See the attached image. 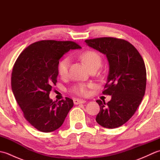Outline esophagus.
<instances>
[{
    "label": "esophagus",
    "instance_id": "1",
    "mask_svg": "<svg viewBox=\"0 0 160 160\" xmlns=\"http://www.w3.org/2000/svg\"><path fill=\"white\" fill-rule=\"evenodd\" d=\"M86 101L84 100H81V99H74L73 100V103L75 104H84L85 103Z\"/></svg>",
    "mask_w": 160,
    "mask_h": 160
}]
</instances>
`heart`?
I'll list each match as a JSON object with an SVG mask.
<instances>
[{
    "mask_svg": "<svg viewBox=\"0 0 160 160\" xmlns=\"http://www.w3.org/2000/svg\"><path fill=\"white\" fill-rule=\"evenodd\" d=\"M80 58L88 67L89 69L92 68H99L102 63V58L99 53L94 51H87L84 52L80 56ZM69 60L68 58L63 59L58 64V71L61 78H64L67 76L69 69ZM87 86L84 84H79L73 88V91L76 94L85 96L87 94Z\"/></svg>",
    "mask_w": 160,
    "mask_h": 160,
    "instance_id": "1",
    "label": "heart"
}]
</instances>
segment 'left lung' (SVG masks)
<instances>
[{
	"instance_id": "8db88e82",
	"label": "left lung",
	"mask_w": 160,
	"mask_h": 160,
	"mask_svg": "<svg viewBox=\"0 0 160 160\" xmlns=\"http://www.w3.org/2000/svg\"><path fill=\"white\" fill-rule=\"evenodd\" d=\"M85 42L104 54L109 67L103 93L111 96V99L107 103L96 101L100 110L96 120L104 128L120 127L133 115L144 96L147 71L144 60L127 40L105 37Z\"/></svg>"
}]
</instances>
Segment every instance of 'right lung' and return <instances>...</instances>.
<instances>
[{"label":"right lung","instance_id":"right-lung-1","mask_svg":"<svg viewBox=\"0 0 160 160\" xmlns=\"http://www.w3.org/2000/svg\"><path fill=\"white\" fill-rule=\"evenodd\" d=\"M81 49L72 41L41 40L20 54L13 68L12 89L24 117L38 131L49 132L60 128L73 106L69 98L58 102L49 98L57 82L59 60L71 49Z\"/></svg>","mask_w":160,"mask_h":160}]
</instances>
